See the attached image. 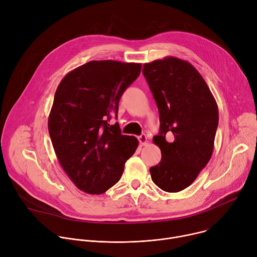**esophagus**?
Segmentation results:
<instances>
[{
  "label": "esophagus",
  "instance_id": "1",
  "mask_svg": "<svg viewBox=\"0 0 257 257\" xmlns=\"http://www.w3.org/2000/svg\"><path fill=\"white\" fill-rule=\"evenodd\" d=\"M138 140H139V143L141 145H145L146 143H148V137H146L145 134H141L138 136Z\"/></svg>",
  "mask_w": 257,
  "mask_h": 257
}]
</instances>
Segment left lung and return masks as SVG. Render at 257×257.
<instances>
[{
  "mask_svg": "<svg viewBox=\"0 0 257 257\" xmlns=\"http://www.w3.org/2000/svg\"><path fill=\"white\" fill-rule=\"evenodd\" d=\"M157 102L160 131L154 142L161 162L150 169L155 184L167 192L187 188L209 162L218 125L216 102L198 71L174 57L143 65Z\"/></svg>",
  "mask_w": 257,
  "mask_h": 257,
  "instance_id": "8db88e82",
  "label": "left lung"
}]
</instances>
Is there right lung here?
Listing matches in <instances>:
<instances>
[{"label":"right lung","mask_w":257,"mask_h":257,"mask_svg":"<svg viewBox=\"0 0 257 257\" xmlns=\"http://www.w3.org/2000/svg\"><path fill=\"white\" fill-rule=\"evenodd\" d=\"M141 65L91 61L63 78L54 97L49 132L57 158L82 191L100 194L121 179L138 140L123 135L118 122L119 101L137 79Z\"/></svg>","instance_id":"right-lung-1"}]
</instances>
